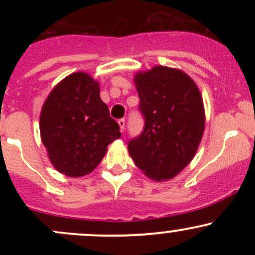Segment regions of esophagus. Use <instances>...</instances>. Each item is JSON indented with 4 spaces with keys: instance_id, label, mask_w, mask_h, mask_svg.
<instances>
[{
    "instance_id": "obj_1",
    "label": "esophagus",
    "mask_w": 255,
    "mask_h": 255,
    "mask_svg": "<svg viewBox=\"0 0 255 255\" xmlns=\"http://www.w3.org/2000/svg\"><path fill=\"white\" fill-rule=\"evenodd\" d=\"M118 126H120V130L121 132H123L125 130V127H126V121L123 120H118Z\"/></svg>"
}]
</instances>
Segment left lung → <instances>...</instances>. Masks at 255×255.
I'll use <instances>...</instances> for the list:
<instances>
[{
	"mask_svg": "<svg viewBox=\"0 0 255 255\" xmlns=\"http://www.w3.org/2000/svg\"><path fill=\"white\" fill-rule=\"evenodd\" d=\"M145 118L142 134L128 143L134 164L145 176L166 181L194 159L205 130L201 92L180 69L156 65L133 79Z\"/></svg>",
	"mask_w": 255,
	"mask_h": 255,
	"instance_id": "left-lung-1",
	"label": "left lung"
}]
</instances>
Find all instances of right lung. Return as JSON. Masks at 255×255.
Returning <instances> with one entry per match:
<instances>
[{"instance_id": "obj_1", "label": "right lung", "mask_w": 255, "mask_h": 255, "mask_svg": "<svg viewBox=\"0 0 255 255\" xmlns=\"http://www.w3.org/2000/svg\"><path fill=\"white\" fill-rule=\"evenodd\" d=\"M39 129L51 165L69 177L91 173L109 144L121 137L120 126L100 97L99 81L84 71L70 74L51 90Z\"/></svg>"}]
</instances>
